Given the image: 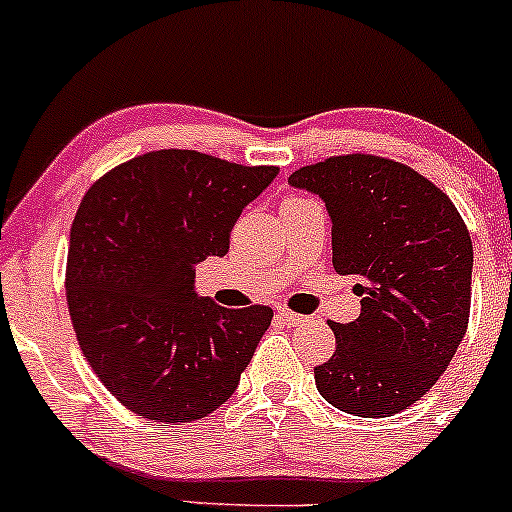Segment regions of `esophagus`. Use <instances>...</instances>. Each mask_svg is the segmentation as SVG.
Wrapping results in <instances>:
<instances>
[{
  "label": "esophagus",
  "mask_w": 512,
  "mask_h": 512,
  "mask_svg": "<svg viewBox=\"0 0 512 512\" xmlns=\"http://www.w3.org/2000/svg\"><path fill=\"white\" fill-rule=\"evenodd\" d=\"M278 317L283 320L288 327H295V324H302L305 322V317L298 315V312H290L288 307H278Z\"/></svg>",
  "instance_id": "esophagus-1"
}]
</instances>
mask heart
<instances>
[{
  "label": "heart",
  "mask_w": 512,
  "mask_h": 512,
  "mask_svg": "<svg viewBox=\"0 0 512 512\" xmlns=\"http://www.w3.org/2000/svg\"><path fill=\"white\" fill-rule=\"evenodd\" d=\"M290 197H298V195H290ZM290 197H288V200H290Z\"/></svg>",
  "instance_id": "1"
}]
</instances>
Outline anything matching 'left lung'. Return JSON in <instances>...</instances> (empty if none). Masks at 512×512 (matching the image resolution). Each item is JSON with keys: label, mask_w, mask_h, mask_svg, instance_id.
Instances as JSON below:
<instances>
[{"label": "left lung", "mask_w": 512, "mask_h": 512, "mask_svg": "<svg viewBox=\"0 0 512 512\" xmlns=\"http://www.w3.org/2000/svg\"><path fill=\"white\" fill-rule=\"evenodd\" d=\"M288 183L322 197L334 268L361 278V315L329 322L337 349L315 368L317 390L359 417L410 408L469 327L474 246L464 219L425 175L368 153L305 166Z\"/></svg>", "instance_id": "obj_1"}]
</instances>
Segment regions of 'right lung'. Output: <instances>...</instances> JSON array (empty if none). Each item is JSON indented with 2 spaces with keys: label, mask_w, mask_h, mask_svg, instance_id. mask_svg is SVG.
<instances>
[{
  "label": "right lung",
  "mask_w": 512,
  "mask_h": 512,
  "mask_svg": "<svg viewBox=\"0 0 512 512\" xmlns=\"http://www.w3.org/2000/svg\"><path fill=\"white\" fill-rule=\"evenodd\" d=\"M276 173L163 148L82 197L65 268L70 320L87 364L136 415L200 420L239 386L273 310L200 298L195 263L227 254L241 210Z\"/></svg>",
  "instance_id": "add662e5"
}]
</instances>
